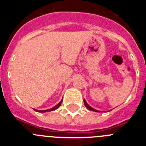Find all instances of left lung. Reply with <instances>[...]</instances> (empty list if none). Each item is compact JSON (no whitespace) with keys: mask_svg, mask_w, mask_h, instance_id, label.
<instances>
[{"mask_svg":"<svg viewBox=\"0 0 146 146\" xmlns=\"http://www.w3.org/2000/svg\"><path fill=\"white\" fill-rule=\"evenodd\" d=\"M83 101H84V104H85V105H86V108H88V109L89 110H93V111H95V112H99V111H98V110H95V109H94V108H91V106H89L88 104V103L86 102V100H83Z\"/></svg>","mask_w":146,"mask_h":146,"instance_id":"1","label":"left lung"}]
</instances>
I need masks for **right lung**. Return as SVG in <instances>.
Wrapping results in <instances>:
<instances>
[{"instance_id":"1","label":"right lung","mask_w":146,"mask_h":146,"mask_svg":"<svg viewBox=\"0 0 146 146\" xmlns=\"http://www.w3.org/2000/svg\"><path fill=\"white\" fill-rule=\"evenodd\" d=\"M62 101H63V100H61V101H60V102H59L58 104H57V105H55V107H53V108H51V109L46 110H35V109H34V110H35V111L39 112V113H45V112H50V111H52V110H55L58 109V108L59 107H60V104H61V102H62Z\"/></svg>"}]
</instances>
